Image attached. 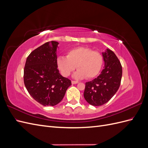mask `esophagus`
<instances>
[{
    "label": "esophagus",
    "mask_w": 148,
    "mask_h": 148,
    "mask_svg": "<svg viewBox=\"0 0 148 148\" xmlns=\"http://www.w3.org/2000/svg\"><path fill=\"white\" fill-rule=\"evenodd\" d=\"M71 83L72 84H77V83H78V82H77V81H71Z\"/></svg>",
    "instance_id": "esophagus-1"
}]
</instances>
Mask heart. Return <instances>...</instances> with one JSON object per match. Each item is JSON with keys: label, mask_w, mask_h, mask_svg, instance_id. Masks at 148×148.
I'll return each instance as SVG.
<instances>
[{"label": "heart", "mask_w": 148, "mask_h": 148, "mask_svg": "<svg viewBox=\"0 0 148 148\" xmlns=\"http://www.w3.org/2000/svg\"><path fill=\"white\" fill-rule=\"evenodd\" d=\"M57 66L64 77H68L75 67L78 71L75 73L77 78L89 79L99 73L103 64L101 53L91 48L78 47L71 49L66 53V57H59L57 60Z\"/></svg>", "instance_id": "b5f03b06"}]
</instances>
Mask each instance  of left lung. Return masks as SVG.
<instances>
[{"instance_id": "8db88e82", "label": "left lung", "mask_w": 148, "mask_h": 148, "mask_svg": "<svg viewBox=\"0 0 148 148\" xmlns=\"http://www.w3.org/2000/svg\"><path fill=\"white\" fill-rule=\"evenodd\" d=\"M104 69L98 77L85 83L84 97L89 104L100 106L106 104L117 92L122 76L120 62L113 51L102 52Z\"/></svg>"}]
</instances>
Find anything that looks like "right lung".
<instances>
[{"label":"right lung","mask_w":148,"mask_h":148,"mask_svg":"<svg viewBox=\"0 0 148 148\" xmlns=\"http://www.w3.org/2000/svg\"><path fill=\"white\" fill-rule=\"evenodd\" d=\"M59 42L49 41L30 53L24 68L25 87L33 99L44 106H56L62 100L71 80L60 74L57 64Z\"/></svg>","instance_id":"add662e5"}]
</instances>
